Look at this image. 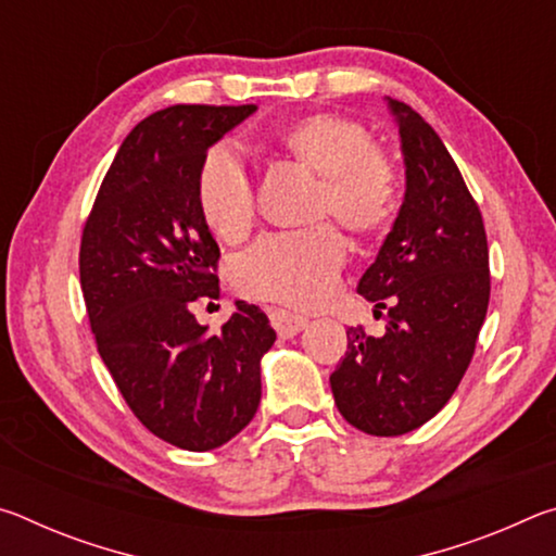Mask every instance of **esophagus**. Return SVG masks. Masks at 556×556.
Listing matches in <instances>:
<instances>
[{
    "label": "esophagus",
    "mask_w": 556,
    "mask_h": 556,
    "mask_svg": "<svg viewBox=\"0 0 556 556\" xmlns=\"http://www.w3.org/2000/svg\"><path fill=\"white\" fill-rule=\"evenodd\" d=\"M271 318V326L277 328V333L281 338H291L304 331V328L308 326V318L306 316H299V314H291V312H285V308H275V312L269 314Z\"/></svg>",
    "instance_id": "obj_1"
}]
</instances>
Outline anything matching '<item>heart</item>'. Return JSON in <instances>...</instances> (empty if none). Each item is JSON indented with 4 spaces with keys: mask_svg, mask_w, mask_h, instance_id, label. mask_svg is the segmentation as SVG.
I'll return each mask as SVG.
<instances>
[{
    "mask_svg": "<svg viewBox=\"0 0 556 556\" xmlns=\"http://www.w3.org/2000/svg\"><path fill=\"white\" fill-rule=\"evenodd\" d=\"M281 147L301 166L324 178L318 211L333 213L361 235L384 230L397 211V172L370 149L368 129L338 115H316L291 125ZM199 211L218 238L238 242L255 223V195L242 159L218 144L205 154L195 181ZM345 262V240L333 225L265 235L238 260L235 279L248 296L289 306H316L331 296Z\"/></svg>",
    "mask_w": 556,
    "mask_h": 556,
    "instance_id": "heart-1",
    "label": "heart"
}]
</instances>
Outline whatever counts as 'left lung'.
<instances>
[{
	"mask_svg": "<svg viewBox=\"0 0 556 556\" xmlns=\"http://www.w3.org/2000/svg\"><path fill=\"white\" fill-rule=\"evenodd\" d=\"M384 105L400 129L404 199L357 294L388 328L380 338L348 328L331 390L348 425L400 437L456 392L485 321L491 275L481 211L444 142L409 105Z\"/></svg>",
	"mask_w": 556,
	"mask_h": 556,
	"instance_id": "obj_1",
	"label": "left lung"
}]
</instances>
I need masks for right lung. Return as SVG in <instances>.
I'll use <instances>...</instances> for the list:
<instances>
[{
	"label": "right lung",
	"mask_w": 556,
	"mask_h": 556,
	"mask_svg": "<svg viewBox=\"0 0 556 556\" xmlns=\"http://www.w3.org/2000/svg\"><path fill=\"white\" fill-rule=\"evenodd\" d=\"M255 110L174 105L139 122L83 230L80 287L102 363L135 417L186 451L218 448L250 425L277 338L244 301L220 333L188 312L220 296V250L195 199L201 164Z\"/></svg>",
	"instance_id": "right-lung-1"
}]
</instances>
